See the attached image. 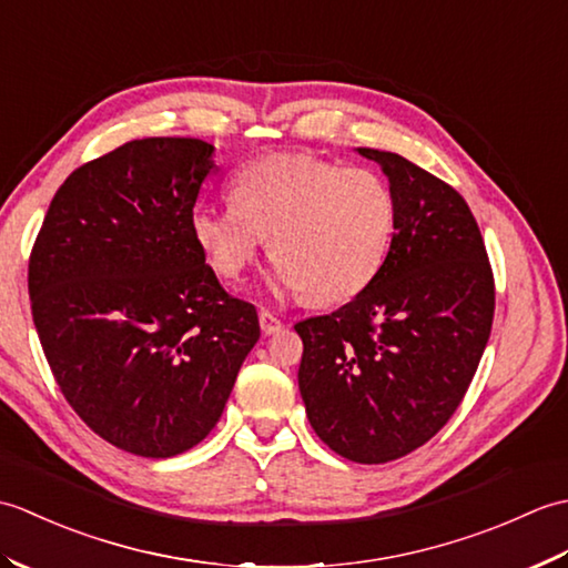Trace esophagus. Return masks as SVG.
<instances>
[{"instance_id": "obj_1", "label": "esophagus", "mask_w": 568, "mask_h": 568, "mask_svg": "<svg viewBox=\"0 0 568 568\" xmlns=\"http://www.w3.org/2000/svg\"><path fill=\"white\" fill-rule=\"evenodd\" d=\"M258 322H261L263 334H275V332L283 329V322L277 320L273 312L265 310V307H261V312H258Z\"/></svg>"}]
</instances>
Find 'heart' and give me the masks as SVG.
I'll list each match as a JSON object with an SVG mask.
<instances>
[{
    "label": "heart",
    "instance_id": "b5f03b06",
    "mask_svg": "<svg viewBox=\"0 0 568 568\" xmlns=\"http://www.w3.org/2000/svg\"><path fill=\"white\" fill-rule=\"evenodd\" d=\"M190 226L224 281L241 277L268 236L277 291L332 305L364 293L388 263L397 200L368 168L271 155L234 175L232 204H197Z\"/></svg>",
    "mask_w": 568,
    "mask_h": 568
}]
</instances>
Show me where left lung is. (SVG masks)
Returning a JSON list of instances; mask_svg holds the SVG:
<instances>
[{
	"mask_svg": "<svg viewBox=\"0 0 568 568\" xmlns=\"http://www.w3.org/2000/svg\"><path fill=\"white\" fill-rule=\"evenodd\" d=\"M397 234L376 281L332 315L295 324L307 419L332 452L385 464L429 442L462 405L488 344L496 283L466 200L390 151Z\"/></svg>",
	"mask_w": 568,
	"mask_h": 568,
	"instance_id": "left-lung-1",
	"label": "left lung"
}]
</instances>
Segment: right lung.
Instances as JSON below:
<instances>
[{
  "label": "right lung",
  "mask_w": 568,
  "mask_h": 568,
  "mask_svg": "<svg viewBox=\"0 0 568 568\" xmlns=\"http://www.w3.org/2000/svg\"><path fill=\"white\" fill-rule=\"evenodd\" d=\"M212 153L155 136L80 165L31 248V315L60 393L136 456L207 437L261 336L256 307L224 291L192 236Z\"/></svg>",
  "instance_id": "1"
}]
</instances>
